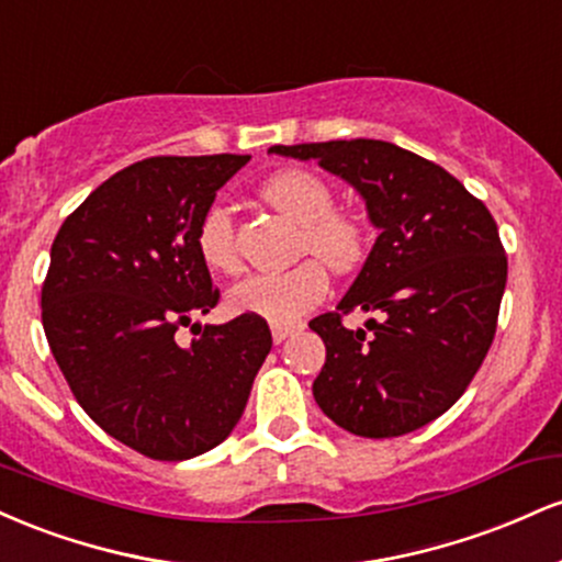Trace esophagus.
<instances>
[{
    "instance_id": "1",
    "label": "esophagus",
    "mask_w": 562,
    "mask_h": 562,
    "mask_svg": "<svg viewBox=\"0 0 562 562\" xmlns=\"http://www.w3.org/2000/svg\"><path fill=\"white\" fill-rule=\"evenodd\" d=\"M295 330H299V325H272L274 344H282V340H285L288 335H293Z\"/></svg>"
}]
</instances>
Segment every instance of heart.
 I'll use <instances>...</instances> for the list:
<instances>
[{
    "label": "heart",
    "instance_id": "heart-1",
    "mask_svg": "<svg viewBox=\"0 0 562 562\" xmlns=\"http://www.w3.org/2000/svg\"><path fill=\"white\" fill-rule=\"evenodd\" d=\"M261 195L299 224V250L317 259H303L280 272L243 277L229 290V306L254 314L272 325H293L327 295V272H351L367 254V227L357 214L335 209L338 195L325 177L312 169H285L269 177ZM200 259L214 272H235L240 267L235 218L227 205L214 203L203 211L195 229Z\"/></svg>",
    "mask_w": 562,
    "mask_h": 562
}]
</instances>
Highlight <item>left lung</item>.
<instances>
[{"label": "left lung", "mask_w": 562, "mask_h": 562, "mask_svg": "<svg viewBox=\"0 0 562 562\" xmlns=\"http://www.w3.org/2000/svg\"><path fill=\"white\" fill-rule=\"evenodd\" d=\"M277 156L338 173L380 229L335 312L308 322L327 359L314 398L364 438L412 434L465 393L496 333L507 256L494 216L449 171L383 139L274 145ZM353 307L379 314L359 331Z\"/></svg>", "instance_id": "left-lung-1"}]
</instances>
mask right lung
<instances>
[{
    "label": "right lung",
    "mask_w": 562,
    "mask_h": 562,
    "mask_svg": "<svg viewBox=\"0 0 562 562\" xmlns=\"http://www.w3.org/2000/svg\"><path fill=\"white\" fill-rule=\"evenodd\" d=\"M250 156H156L102 182L63 222L42 285L49 348L92 420L150 460L214 449L248 404L272 333L240 314L198 325L218 303L195 229ZM179 326L196 338L176 340Z\"/></svg>",
    "instance_id": "obj_1"
}]
</instances>
